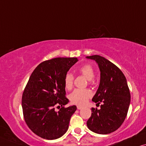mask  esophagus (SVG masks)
<instances>
[{"mask_svg":"<svg viewBox=\"0 0 146 146\" xmlns=\"http://www.w3.org/2000/svg\"><path fill=\"white\" fill-rule=\"evenodd\" d=\"M83 108V107L82 106H77V110H81V109H82Z\"/></svg>","mask_w":146,"mask_h":146,"instance_id":"34e87169","label":"esophagus"}]
</instances>
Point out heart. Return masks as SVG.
Wrapping results in <instances>:
<instances>
[{
	"mask_svg": "<svg viewBox=\"0 0 146 146\" xmlns=\"http://www.w3.org/2000/svg\"><path fill=\"white\" fill-rule=\"evenodd\" d=\"M79 73L88 79L89 83L94 77V69L93 67L89 64H85L78 69ZM74 77L71 73H67L64 79V85L66 89L71 90L73 86ZM92 96V93L87 89H76L69 95V100L73 104L82 105L87 102Z\"/></svg>",
	"mask_w": 146,
	"mask_h": 146,
	"instance_id": "b5f03b06",
	"label": "heart"
}]
</instances>
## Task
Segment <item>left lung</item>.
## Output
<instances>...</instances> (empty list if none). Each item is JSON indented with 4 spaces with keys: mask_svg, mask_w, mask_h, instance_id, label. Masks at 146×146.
<instances>
[{
    "mask_svg": "<svg viewBox=\"0 0 146 146\" xmlns=\"http://www.w3.org/2000/svg\"><path fill=\"white\" fill-rule=\"evenodd\" d=\"M95 60L100 69V83L92 99L101 105L100 110L91 108V115L87 121L91 131L108 134L117 130L125 120L130 104V92L127 80L115 65L102 56H88Z\"/></svg>",
    "mask_w": 146,
    "mask_h": 146,
    "instance_id": "1",
    "label": "left lung"
}]
</instances>
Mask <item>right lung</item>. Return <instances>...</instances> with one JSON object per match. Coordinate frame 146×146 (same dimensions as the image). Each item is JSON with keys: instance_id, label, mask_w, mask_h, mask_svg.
Instances as JSON below:
<instances>
[{"instance_id": "add662e5", "label": "right lung", "mask_w": 146, "mask_h": 146, "mask_svg": "<svg viewBox=\"0 0 146 146\" xmlns=\"http://www.w3.org/2000/svg\"><path fill=\"white\" fill-rule=\"evenodd\" d=\"M78 61L75 57H58L44 61L29 77L22 96L23 116L27 125L38 136L46 139L59 138L69 128L75 106L65 108L64 79ZM55 108H60L58 111Z\"/></svg>"}]
</instances>
